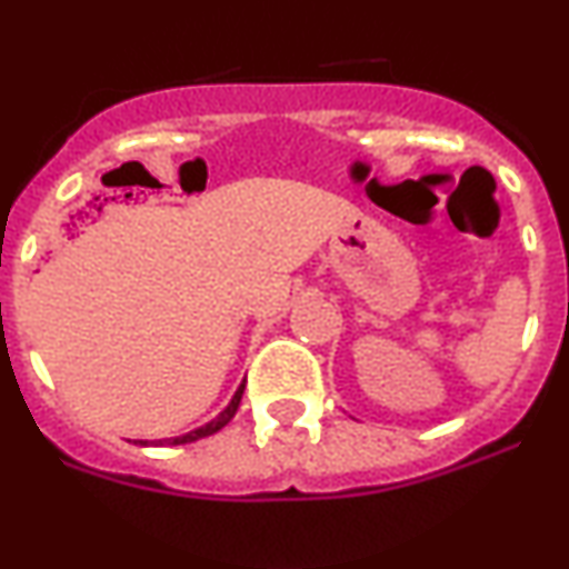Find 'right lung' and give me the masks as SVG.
<instances>
[{
	"label": "right lung",
	"instance_id": "1",
	"mask_svg": "<svg viewBox=\"0 0 569 569\" xmlns=\"http://www.w3.org/2000/svg\"><path fill=\"white\" fill-rule=\"evenodd\" d=\"M243 390H246V380L240 382L238 393L232 396L230 407H227L224 411H221V415L217 417V420L206 422V426L198 428V430H189V433H184V436H176V439H160V441H154V447H176V443H189V441L206 439V436H213V433H217V430L224 428L227 422H230L232 417H234V411H238V407H240V398H243ZM141 443H143V447H147V441H141Z\"/></svg>",
	"mask_w": 569,
	"mask_h": 569
}]
</instances>
